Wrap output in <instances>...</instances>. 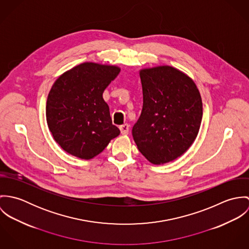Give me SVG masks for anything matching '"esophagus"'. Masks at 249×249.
Instances as JSON below:
<instances>
[{
  "mask_svg": "<svg viewBox=\"0 0 249 249\" xmlns=\"http://www.w3.org/2000/svg\"><path fill=\"white\" fill-rule=\"evenodd\" d=\"M120 130H121V133L123 135H126L128 133V130H129V125L127 124H124L122 125H120Z\"/></svg>",
  "mask_w": 249,
  "mask_h": 249,
  "instance_id": "1",
  "label": "esophagus"
}]
</instances>
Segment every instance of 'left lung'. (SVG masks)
Listing matches in <instances>:
<instances>
[{
	"label": "left lung",
	"mask_w": 249,
	"mask_h": 249,
	"mask_svg": "<svg viewBox=\"0 0 249 249\" xmlns=\"http://www.w3.org/2000/svg\"><path fill=\"white\" fill-rule=\"evenodd\" d=\"M142 109L132 128L139 151L152 164L176 160L195 142L202 101L194 80L172 66L140 70Z\"/></svg>",
	"instance_id": "8db88e82"
}]
</instances>
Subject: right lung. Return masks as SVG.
Returning a JSON list of instances; mask_svg holds the SVG:
<instances>
[{
	"mask_svg": "<svg viewBox=\"0 0 249 249\" xmlns=\"http://www.w3.org/2000/svg\"><path fill=\"white\" fill-rule=\"evenodd\" d=\"M120 71L115 65L84 62L54 81L47 100V124L54 141L67 153L92 159L120 134L103 98Z\"/></svg>",
	"mask_w": 249,
	"mask_h": 249,
	"instance_id": "obj_1",
	"label": "right lung"
}]
</instances>
